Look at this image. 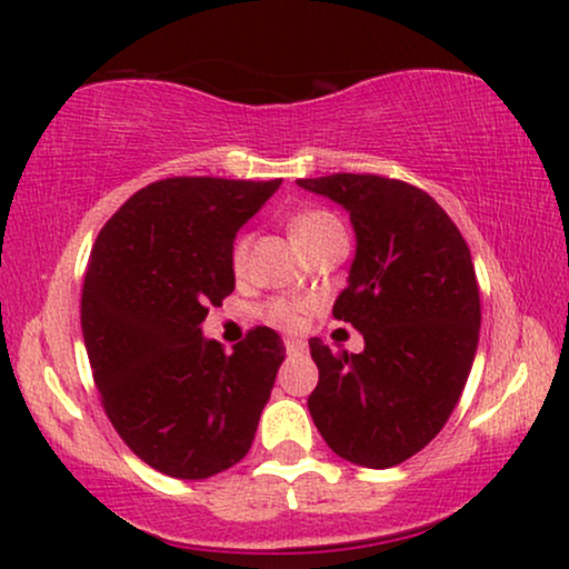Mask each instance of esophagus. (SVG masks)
I'll return each mask as SVG.
<instances>
[{
  "label": "esophagus",
  "instance_id": "obj_1",
  "mask_svg": "<svg viewBox=\"0 0 569 569\" xmlns=\"http://www.w3.org/2000/svg\"><path fill=\"white\" fill-rule=\"evenodd\" d=\"M286 350L291 352V356H297V352H305L307 350V342L299 337H286Z\"/></svg>",
  "mask_w": 569,
  "mask_h": 569
}]
</instances>
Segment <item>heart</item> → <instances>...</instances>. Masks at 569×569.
I'll list each match as a JSON object with an SVG mask.
<instances>
[{"label":"heart","mask_w":569,"mask_h":569,"mask_svg":"<svg viewBox=\"0 0 569 569\" xmlns=\"http://www.w3.org/2000/svg\"><path fill=\"white\" fill-rule=\"evenodd\" d=\"M289 230L305 253L316 251L326 240L345 234L342 221L331 211H326V208H302V211H297L289 219ZM248 251H251V238L248 234H238L230 248V267L234 276H240L246 270ZM307 310H310L307 299H272V302L264 305L262 316L267 323L278 326V329H297Z\"/></svg>","instance_id":"b5f03b06"}]
</instances>
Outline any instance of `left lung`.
Segmentation results:
<instances>
[{"instance_id": "left-lung-1", "label": "left lung", "mask_w": 569, "mask_h": 569, "mask_svg": "<svg viewBox=\"0 0 569 569\" xmlns=\"http://www.w3.org/2000/svg\"><path fill=\"white\" fill-rule=\"evenodd\" d=\"M297 184L348 208L358 246L335 318L363 335V352L310 339L318 385L307 409L331 452L393 468L439 436L471 375L481 326L471 251L407 181L331 173Z\"/></svg>"}]
</instances>
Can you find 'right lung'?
<instances>
[{"instance_id": "add662e5", "label": "right lung", "mask_w": 569, "mask_h": 569, "mask_svg": "<svg viewBox=\"0 0 569 569\" xmlns=\"http://www.w3.org/2000/svg\"><path fill=\"white\" fill-rule=\"evenodd\" d=\"M278 187L154 181L122 202L90 251L80 318L101 407L130 452L173 479H208L243 460L286 358L267 326L232 352L200 331L208 307L234 289V232Z\"/></svg>"}]
</instances>
